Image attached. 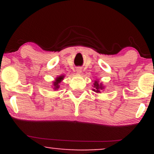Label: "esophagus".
I'll use <instances>...</instances> for the list:
<instances>
[{"label":"esophagus","instance_id":"1","mask_svg":"<svg viewBox=\"0 0 154 154\" xmlns=\"http://www.w3.org/2000/svg\"><path fill=\"white\" fill-rule=\"evenodd\" d=\"M76 72H77V74H81L82 73V69L80 68V67H77V69H76Z\"/></svg>","mask_w":154,"mask_h":154}]
</instances>
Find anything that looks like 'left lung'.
Returning <instances> with one entry per match:
<instances>
[{
    "mask_svg": "<svg viewBox=\"0 0 154 154\" xmlns=\"http://www.w3.org/2000/svg\"><path fill=\"white\" fill-rule=\"evenodd\" d=\"M93 91L97 93H101V91H103L104 88H105V87L103 85V84H102V83H100L98 79H97V80H95L94 82H93Z\"/></svg>",
    "mask_w": 154,
    "mask_h": 154,
    "instance_id": "obj_1",
    "label": "left lung"
}]
</instances>
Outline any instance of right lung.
Segmentation results:
<instances>
[{
    "label": "right lung",
    "mask_w": 154,
    "mask_h": 154,
    "mask_svg": "<svg viewBox=\"0 0 154 154\" xmlns=\"http://www.w3.org/2000/svg\"><path fill=\"white\" fill-rule=\"evenodd\" d=\"M64 77H65V75H63L58 76V77H56V79L53 82L52 85H51V88L54 89V91H58V90L60 88L59 84L61 82V81L64 79Z\"/></svg>",
    "instance_id": "right-lung-1"
}]
</instances>
